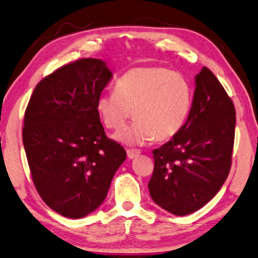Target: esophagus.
I'll use <instances>...</instances> for the list:
<instances>
[{
	"instance_id": "1",
	"label": "esophagus",
	"mask_w": 258,
	"mask_h": 258,
	"mask_svg": "<svg viewBox=\"0 0 258 258\" xmlns=\"http://www.w3.org/2000/svg\"><path fill=\"white\" fill-rule=\"evenodd\" d=\"M126 155H128L129 158H135L136 156H139L140 155V151L135 149H128L126 150Z\"/></svg>"
}]
</instances>
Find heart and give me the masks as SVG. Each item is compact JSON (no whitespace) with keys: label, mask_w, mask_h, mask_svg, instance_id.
I'll return each mask as SVG.
<instances>
[{"label":"heart","mask_w":258,"mask_h":258,"mask_svg":"<svg viewBox=\"0 0 258 258\" xmlns=\"http://www.w3.org/2000/svg\"><path fill=\"white\" fill-rule=\"evenodd\" d=\"M192 108L190 81L167 67H136L116 81L115 91L102 94L96 111L109 130H121L132 114L136 121L115 139L126 144H143L155 137L167 141L185 124Z\"/></svg>","instance_id":"b5f03b06"}]
</instances>
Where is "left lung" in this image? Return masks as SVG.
I'll list each match as a JSON object with an SVG mask.
<instances>
[{
  "instance_id": "8db88e82",
  "label": "left lung",
  "mask_w": 258,
  "mask_h": 258,
  "mask_svg": "<svg viewBox=\"0 0 258 258\" xmlns=\"http://www.w3.org/2000/svg\"><path fill=\"white\" fill-rule=\"evenodd\" d=\"M234 102L208 68L196 75L192 108L183 128L154 154L148 183L154 202L184 216L218 192L231 168L235 141Z\"/></svg>"
}]
</instances>
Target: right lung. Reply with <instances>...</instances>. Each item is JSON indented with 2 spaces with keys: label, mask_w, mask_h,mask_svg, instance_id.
<instances>
[{
  "label": "right lung",
  "mask_w": 258,
  "mask_h": 258,
  "mask_svg": "<svg viewBox=\"0 0 258 258\" xmlns=\"http://www.w3.org/2000/svg\"><path fill=\"white\" fill-rule=\"evenodd\" d=\"M111 76L101 59L70 62L37 83L24 112L31 179L44 203L64 217H84L100 207L126 157L96 111Z\"/></svg>",
  "instance_id": "right-lung-1"
}]
</instances>
